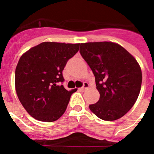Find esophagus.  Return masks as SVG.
Returning a JSON list of instances; mask_svg holds the SVG:
<instances>
[{"mask_svg":"<svg viewBox=\"0 0 154 154\" xmlns=\"http://www.w3.org/2000/svg\"><path fill=\"white\" fill-rule=\"evenodd\" d=\"M89 84L87 83V82H84L83 86L82 87V88H80L79 90H80V91H82V92H83V91H85V89H88V88H89Z\"/></svg>","mask_w":154,"mask_h":154,"instance_id":"obj_1","label":"esophagus"}]
</instances>
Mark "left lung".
<instances>
[{
  "label": "left lung",
  "mask_w": 154,
  "mask_h": 154,
  "mask_svg": "<svg viewBox=\"0 0 154 154\" xmlns=\"http://www.w3.org/2000/svg\"><path fill=\"white\" fill-rule=\"evenodd\" d=\"M80 54L96 79L99 101L89 105L96 116L113 121L135 104L140 92L142 72L135 58L124 48L111 42L80 45Z\"/></svg>",
  "instance_id": "1"
}]
</instances>
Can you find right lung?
Returning <instances> with one entry per match:
<instances>
[{"label":"right lung","mask_w":154,"mask_h":154,"mask_svg":"<svg viewBox=\"0 0 154 154\" xmlns=\"http://www.w3.org/2000/svg\"><path fill=\"white\" fill-rule=\"evenodd\" d=\"M80 44L45 42L24 53L15 70V89L27 112L42 122H54L65 112L71 95L61 83L68 60Z\"/></svg>","instance_id":"add662e5"}]
</instances>
